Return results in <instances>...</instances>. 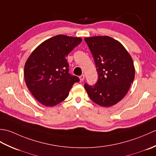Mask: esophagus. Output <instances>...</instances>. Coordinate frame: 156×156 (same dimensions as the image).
<instances>
[{
  "label": "esophagus",
  "instance_id": "obj_1",
  "mask_svg": "<svg viewBox=\"0 0 156 156\" xmlns=\"http://www.w3.org/2000/svg\"><path fill=\"white\" fill-rule=\"evenodd\" d=\"M80 81H83L84 80V74H82L80 76Z\"/></svg>",
  "mask_w": 156,
  "mask_h": 156
}]
</instances>
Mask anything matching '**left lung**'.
<instances>
[{
    "instance_id": "1",
    "label": "left lung",
    "mask_w": 156,
    "mask_h": 156,
    "mask_svg": "<svg viewBox=\"0 0 156 156\" xmlns=\"http://www.w3.org/2000/svg\"><path fill=\"white\" fill-rule=\"evenodd\" d=\"M93 56L98 78L94 85L85 83L89 97L97 105L108 107L127 93L135 78L133 59L120 42L108 36L86 37Z\"/></svg>"
}]
</instances>
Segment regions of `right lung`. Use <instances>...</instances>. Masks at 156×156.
I'll use <instances>...</instances> for the list:
<instances>
[{
  "instance_id": "add662e5",
  "label": "right lung",
  "mask_w": 156,
  "mask_h": 156,
  "mask_svg": "<svg viewBox=\"0 0 156 156\" xmlns=\"http://www.w3.org/2000/svg\"><path fill=\"white\" fill-rule=\"evenodd\" d=\"M80 37L58 35L39 45L27 59L24 68L26 85L43 105L53 107L68 97L80 79L69 73L67 57L80 44Z\"/></svg>"
}]
</instances>
